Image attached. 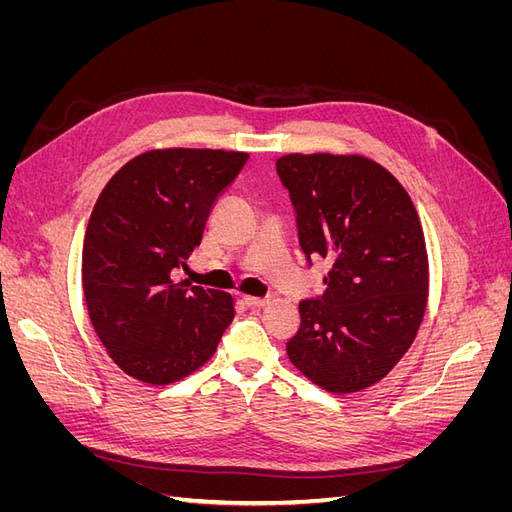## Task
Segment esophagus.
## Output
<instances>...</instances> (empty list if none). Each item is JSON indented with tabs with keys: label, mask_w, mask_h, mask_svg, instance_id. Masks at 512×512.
Masks as SVG:
<instances>
[{
	"label": "esophagus",
	"mask_w": 512,
	"mask_h": 512,
	"mask_svg": "<svg viewBox=\"0 0 512 512\" xmlns=\"http://www.w3.org/2000/svg\"><path fill=\"white\" fill-rule=\"evenodd\" d=\"M243 303L247 307H265L269 301L267 299H258V297H243Z\"/></svg>",
	"instance_id": "1"
}]
</instances>
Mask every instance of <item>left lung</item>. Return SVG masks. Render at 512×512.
Here are the masks:
<instances>
[{
    "label": "left lung",
    "instance_id": "left-lung-1",
    "mask_svg": "<svg viewBox=\"0 0 512 512\" xmlns=\"http://www.w3.org/2000/svg\"><path fill=\"white\" fill-rule=\"evenodd\" d=\"M275 166L307 260L331 265L322 297L299 303L288 359L324 391H363L401 361L423 322L429 260L421 220L404 185L359 153H288Z\"/></svg>",
    "mask_w": 512,
    "mask_h": 512
}]
</instances>
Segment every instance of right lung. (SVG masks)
Returning <instances> with one entry per match:
<instances>
[{"instance_id":"obj_1","label":"right lung","mask_w":512,"mask_h":512,"mask_svg":"<svg viewBox=\"0 0 512 512\" xmlns=\"http://www.w3.org/2000/svg\"><path fill=\"white\" fill-rule=\"evenodd\" d=\"M243 151L168 147L123 164L96 200L83 243L87 314L113 363L164 386L203 367L235 318L228 292L175 282L203 239Z\"/></svg>"}]
</instances>
